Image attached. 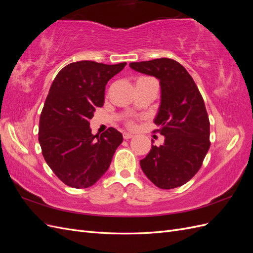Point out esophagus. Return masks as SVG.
I'll return each instance as SVG.
<instances>
[{"label": "esophagus", "mask_w": 253, "mask_h": 253, "mask_svg": "<svg viewBox=\"0 0 253 253\" xmlns=\"http://www.w3.org/2000/svg\"><path fill=\"white\" fill-rule=\"evenodd\" d=\"M133 135L132 134H129V133H124V138L126 139V140H128V139H131V138H133Z\"/></svg>", "instance_id": "34e87169"}]
</instances>
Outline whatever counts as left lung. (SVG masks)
<instances>
[{"instance_id": "1", "label": "left lung", "mask_w": 253, "mask_h": 253, "mask_svg": "<svg viewBox=\"0 0 253 253\" xmlns=\"http://www.w3.org/2000/svg\"><path fill=\"white\" fill-rule=\"evenodd\" d=\"M132 70L159 80L160 104L154 119L165 136L140 160L147 177L160 189L185 185L200 170L210 148V122L204 99L187 70L168 58L129 63Z\"/></svg>"}]
</instances>
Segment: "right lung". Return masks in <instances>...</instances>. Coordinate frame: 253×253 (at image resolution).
I'll return each mask as SVG.
<instances>
[{
  "label": "right lung",
  "mask_w": 253,
  "mask_h": 253,
  "mask_svg": "<svg viewBox=\"0 0 253 253\" xmlns=\"http://www.w3.org/2000/svg\"><path fill=\"white\" fill-rule=\"evenodd\" d=\"M126 65L78 61L63 67L51 83L40 117L39 142L45 162L66 186H93L122 142V134L114 127L100 136L91 134L89 119L103 105L106 83Z\"/></svg>",
  "instance_id": "right-lung-1"
}]
</instances>
